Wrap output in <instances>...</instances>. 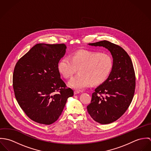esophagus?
<instances>
[{
  "label": "esophagus",
  "mask_w": 151,
  "mask_h": 151,
  "mask_svg": "<svg viewBox=\"0 0 151 151\" xmlns=\"http://www.w3.org/2000/svg\"><path fill=\"white\" fill-rule=\"evenodd\" d=\"M80 93V91H74V95H77V94H78V93Z\"/></svg>",
  "instance_id": "obj_1"
}]
</instances>
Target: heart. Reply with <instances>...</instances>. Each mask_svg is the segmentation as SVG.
I'll return each instance as SVG.
<instances>
[{
	"mask_svg": "<svg viewBox=\"0 0 151 151\" xmlns=\"http://www.w3.org/2000/svg\"><path fill=\"white\" fill-rule=\"evenodd\" d=\"M113 65V58L109 53L79 50L72 53L70 58H63L58 64V70L67 79L71 77L78 68L79 73L71 79L68 86L82 90L91 84L98 86L106 81Z\"/></svg>",
	"mask_w": 151,
	"mask_h": 151,
	"instance_id": "b5f03b06",
	"label": "heart"
}]
</instances>
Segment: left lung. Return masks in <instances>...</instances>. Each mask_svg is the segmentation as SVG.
Here are the masks:
<instances>
[{
  "instance_id": "1",
  "label": "left lung",
  "mask_w": 151,
  "mask_h": 151,
  "mask_svg": "<svg viewBox=\"0 0 151 151\" xmlns=\"http://www.w3.org/2000/svg\"><path fill=\"white\" fill-rule=\"evenodd\" d=\"M89 45L106 47L113 58L110 75L95 89L91 104L86 107L95 122L102 124H109L119 119L131 103L135 88L134 67L128 53L116 44L104 40Z\"/></svg>"
}]
</instances>
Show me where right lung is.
Returning a JSON list of instances; mask_svg holds the SVG:
<instances>
[{
  "mask_svg": "<svg viewBox=\"0 0 151 151\" xmlns=\"http://www.w3.org/2000/svg\"><path fill=\"white\" fill-rule=\"evenodd\" d=\"M64 43H38L15 65L13 86L16 100L32 120L46 125L60 117L74 92L60 78L58 64L65 55Z\"/></svg>",
  "mask_w": 151,
  "mask_h": 151,
  "instance_id": "1",
  "label": "right lung"
}]
</instances>
